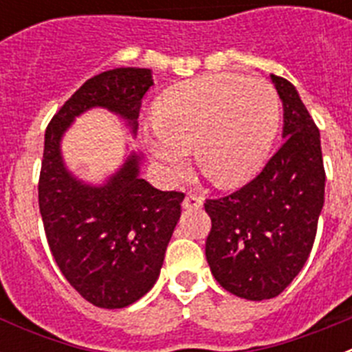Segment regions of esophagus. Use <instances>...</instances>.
Listing matches in <instances>:
<instances>
[{
  "mask_svg": "<svg viewBox=\"0 0 352 352\" xmlns=\"http://www.w3.org/2000/svg\"><path fill=\"white\" fill-rule=\"evenodd\" d=\"M203 197L197 194H186V197L183 199V208L185 210H199V208L203 206Z\"/></svg>",
  "mask_w": 352,
  "mask_h": 352,
  "instance_id": "obj_1",
  "label": "esophagus"
}]
</instances>
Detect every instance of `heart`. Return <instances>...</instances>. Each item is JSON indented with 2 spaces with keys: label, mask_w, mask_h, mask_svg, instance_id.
<instances>
[{
  "label": "heart",
  "mask_w": 352,
  "mask_h": 352,
  "mask_svg": "<svg viewBox=\"0 0 352 352\" xmlns=\"http://www.w3.org/2000/svg\"><path fill=\"white\" fill-rule=\"evenodd\" d=\"M146 148L169 178L188 169L194 148L199 167L220 186H238L264 164L278 126V98L266 80L213 74L166 91L153 107Z\"/></svg>",
  "instance_id": "obj_1"
}]
</instances>
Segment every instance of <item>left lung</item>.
Segmentation results:
<instances>
[{"mask_svg":"<svg viewBox=\"0 0 352 352\" xmlns=\"http://www.w3.org/2000/svg\"><path fill=\"white\" fill-rule=\"evenodd\" d=\"M284 104V144L239 190L206 199V259L214 280L245 300L278 296L309 259L324 204L321 135L296 88L272 76Z\"/></svg>","mask_w":352,"mask_h":352,"instance_id":"obj_1","label":"left lung"}]
</instances>
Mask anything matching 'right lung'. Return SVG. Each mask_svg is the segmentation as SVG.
Here are the masks:
<instances>
[{"instance_id":"obj_1","label":"right lung","mask_w":352,"mask_h":352,"mask_svg":"<svg viewBox=\"0 0 352 352\" xmlns=\"http://www.w3.org/2000/svg\"><path fill=\"white\" fill-rule=\"evenodd\" d=\"M151 86L149 68L102 72L65 102L45 130L38 206L49 248L72 287L100 309L129 307L153 287L185 194L157 190L139 178L138 153L104 185H86L65 167L60 142L76 116L91 107L120 114L135 133Z\"/></svg>"}]
</instances>
